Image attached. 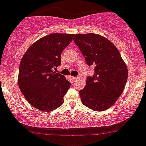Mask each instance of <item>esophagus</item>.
<instances>
[{
  "label": "esophagus",
  "instance_id": "obj_1",
  "mask_svg": "<svg viewBox=\"0 0 146 146\" xmlns=\"http://www.w3.org/2000/svg\"><path fill=\"white\" fill-rule=\"evenodd\" d=\"M70 79H71V80L72 81H75L76 80V77H73V76H71V77H70Z\"/></svg>",
  "mask_w": 146,
  "mask_h": 146
}]
</instances>
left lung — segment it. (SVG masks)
Listing matches in <instances>:
<instances>
[{"label": "left lung", "mask_w": 146, "mask_h": 146, "mask_svg": "<svg viewBox=\"0 0 146 146\" xmlns=\"http://www.w3.org/2000/svg\"><path fill=\"white\" fill-rule=\"evenodd\" d=\"M73 40L93 65V77L87 78L86 85L79 92L83 105L96 111L111 107L125 89L128 77L127 65L117 47L108 39L96 33L76 34Z\"/></svg>", "instance_id": "left-lung-1"}]
</instances>
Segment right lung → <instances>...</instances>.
Wrapping results in <instances>:
<instances>
[{"instance_id":"obj_1","label":"right lung","mask_w":146,"mask_h":146,"mask_svg":"<svg viewBox=\"0 0 146 146\" xmlns=\"http://www.w3.org/2000/svg\"><path fill=\"white\" fill-rule=\"evenodd\" d=\"M73 34L51 33L29 47L19 65L18 85L34 108L50 112L64 104L70 82L53 68L61 64V54L73 40Z\"/></svg>"}]
</instances>
